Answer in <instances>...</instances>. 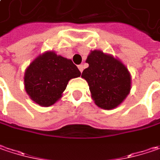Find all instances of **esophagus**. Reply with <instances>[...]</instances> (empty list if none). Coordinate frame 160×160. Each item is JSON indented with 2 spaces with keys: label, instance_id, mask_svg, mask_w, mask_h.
Segmentation results:
<instances>
[{
  "label": "esophagus",
  "instance_id": "obj_1",
  "mask_svg": "<svg viewBox=\"0 0 160 160\" xmlns=\"http://www.w3.org/2000/svg\"><path fill=\"white\" fill-rule=\"evenodd\" d=\"M78 69L80 70V72L82 73L83 72V70H84V67H83V65H79L78 66Z\"/></svg>",
  "mask_w": 160,
  "mask_h": 160
}]
</instances>
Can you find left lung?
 Segmentation results:
<instances>
[{
    "instance_id": "obj_1",
    "label": "left lung",
    "mask_w": 160,
    "mask_h": 160,
    "mask_svg": "<svg viewBox=\"0 0 160 160\" xmlns=\"http://www.w3.org/2000/svg\"><path fill=\"white\" fill-rule=\"evenodd\" d=\"M82 77L89 85L92 99L97 106L111 110L120 105L131 90V76L123 64L100 50L88 56Z\"/></svg>"
}]
</instances>
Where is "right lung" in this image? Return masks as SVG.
I'll return each instance as SVG.
<instances>
[{
    "mask_svg": "<svg viewBox=\"0 0 160 160\" xmlns=\"http://www.w3.org/2000/svg\"><path fill=\"white\" fill-rule=\"evenodd\" d=\"M81 76L72 60L46 52L34 60L24 76L26 92L41 106H50L59 99L68 81Z\"/></svg>",
    "mask_w": 160,
    "mask_h": 160,
    "instance_id": "right-lung-1",
    "label": "right lung"
}]
</instances>
